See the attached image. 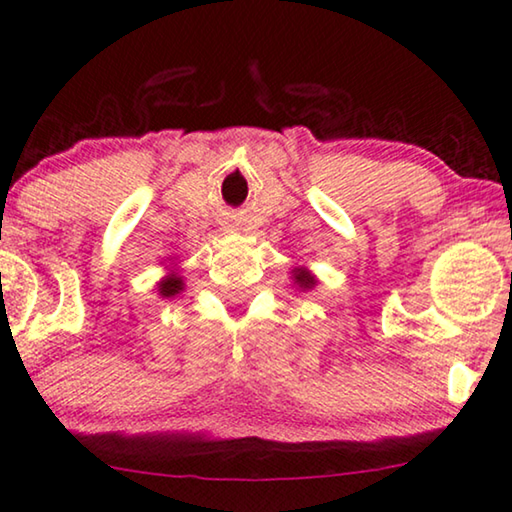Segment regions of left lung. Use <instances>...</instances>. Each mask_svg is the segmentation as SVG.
Listing matches in <instances>:
<instances>
[{
    "mask_svg": "<svg viewBox=\"0 0 512 512\" xmlns=\"http://www.w3.org/2000/svg\"><path fill=\"white\" fill-rule=\"evenodd\" d=\"M291 279H293V284L300 288V291H311V288L318 284L316 274L311 272L309 268H305V265H298V268H293Z\"/></svg>",
    "mask_w": 512,
    "mask_h": 512,
    "instance_id": "obj_1",
    "label": "left lung"
}]
</instances>
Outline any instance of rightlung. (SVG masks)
<instances>
[{
  "label": "right lung",
  "mask_w": 512,
  "mask_h": 512,
  "mask_svg": "<svg viewBox=\"0 0 512 512\" xmlns=\"http://www.w3.org/2000/svg\"><path fill=\"white\" fill-rule=\"evenodd\" d=\"M170 265H175V263H170ZM182 291H184V279L180 277V272L177 270H170L166 277H161L157 281V293L161 295V298H175V295Z\"/></svg>",
  "instance_id": "1"
}]
</instances>
